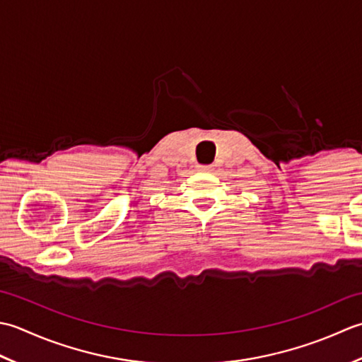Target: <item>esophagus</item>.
<instances>
[{"mask_svg": "<svg viewBox=\"0 0 362 362\" xmlns=\"http://www.w3.org/2000/svg\"><path fill=\"white\" fill-rule=\"evenodd\" d=\"M197 170L198 172H211L212 165H197Z\"/></svg>", "mask_w": 362, "mask_h": 362, "instance_id": "34e87169", "label": "esophagus"}]
</instances>
